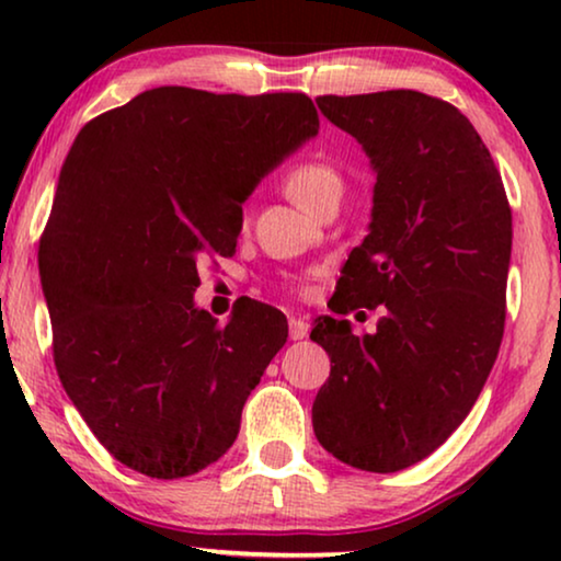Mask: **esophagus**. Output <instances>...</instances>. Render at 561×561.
<instances>
[{
    "instance_id": "1",
    "label": "esophagus",
    "mask_w": 561,
    "mask_h": 561,
    "mask_svg": "<svg viewBox=\"0 0 561 561\" xmlns=\"http://www.w3.org/2000/svg\"><path fill=\"white\" fill-rule=\"evenodd\" d=\"M288 334H290V340H294V342L306 340V336H309V324H306L301 317H290Z\"/></svg>"
}]
</instances>
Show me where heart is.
<instances>
[{"instance_id":"obj_1","label":"heart","mask_w":561,"mask_h":561,"mask_svg":"<svg viewBox=\"0 0 561 561\" xmlns=\"http://www.w3.org/2000/svg\"><path fill=\"white\" fill-rule=\"evenodd\" d=\"M286 191L296 206H301L304 211H311L324 196L340 194L342 175L336 173L334 165L324 163V160H309V163L296 165L286 175Z\"/></svg>"}]
</instances>
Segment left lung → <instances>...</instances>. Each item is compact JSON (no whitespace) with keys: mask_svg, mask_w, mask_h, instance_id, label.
Returning a JSON list of instances; mask_svg holds the SVG:
<instances>
[{"mask_svg":"<svg viewBox=\"0 0 561 561\" xmlns=\"http://www.w3.org/2000/svg\"><path fill=\"white\" fill-rule=\"evenodd\" d=\"M375 173L367 237L311 340L332 359L311 409L321 447L367 472H398L439 449L493 370L505 324L511 206L478 129L421 91L319 96ZM387 309L373 335L341 319Z\"/></svg>","mask_w":561,"mask_h":561,"instance_id":"8db88e82","label":"left lung"}]
</instances>
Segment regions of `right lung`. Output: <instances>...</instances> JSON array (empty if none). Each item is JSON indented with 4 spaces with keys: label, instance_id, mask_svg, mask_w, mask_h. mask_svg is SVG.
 Returning <instances> with one entry per match:
<instances>
[{
    "label": "right lung",
    "instance_id": "1",
    "mask_svg": "<svg viewBox=\"0 0 561 561\" xmlns=\"http://www.w3.org/2000/svg\"><path fill=\"white\" fill-rule=\"evenodd\" d=\"M317 135L306 94L186 87L142 91L76 135L41 240L53 357L129 470L188 478L234 444L288 324L248 301L219 327L194 304L196 263L232 255L242 204Z\"/></svg>",
    "mask_w": 561,
    "mask_h": 561
}]
</instances>
